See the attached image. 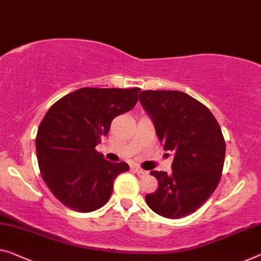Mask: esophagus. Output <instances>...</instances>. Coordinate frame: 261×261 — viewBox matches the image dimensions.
<instances>
[{
  "mask_svg": "<svg viewBox=\"0 0 261 261\" xmlns=\"http://www.w3.org/2000/svg\"><path fill=\"white\" fill-rule=\"evenodd\" d=\"M133 170L140 176V177H144V176L148 175V171L143 170V169H141V168H139V167H134Z\"/></svg>",
  "mask_w": 261,
  "mask_h": 261,
  "instance_id": "34e87169",
  "label": "esophagus"
}]
</instances>
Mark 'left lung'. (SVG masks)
Wrapping results in <instances>:
<instances>
[{"label":"left lung","mask_w":261,"mask_h":261,"mask_svg":"<svg viewBox=\"0 0 261 261\" xmlns=\"http://www.w3.org/2000/svg\"><path fill=\"white\" fill-rule=\"evenodd\" d=\"M139 99L164 150L174 155L170 175L150 171L159 188L146 202L162 217H186L209 199L222 177L226 147L222 129L209 108L183 92L148 90Z\"/></svg>","instance_id":"1"}]
</instances>
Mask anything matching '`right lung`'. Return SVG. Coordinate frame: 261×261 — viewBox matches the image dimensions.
<instances>
[{"mask_svg":"<svg viewBox=\"0 0 261 261\" xmlns=\"http://www.w3.org/2000/svg\"><path fill=\"white\" fill-rule=\"evenodd\" d=\"M139 91L83 87L56 101L39 123L36 151L41 175L69 209H100L113 192L114 179L129 170L126 162L106 161L95 147L112 120L135 106Z\"/></svg>","mask_w":261,"mask_h":261,"instance_id":"right-lung-1","label":"right lung"}]
</instances>
